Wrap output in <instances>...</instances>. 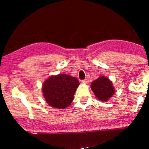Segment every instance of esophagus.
<instances>
[{
    "label": "esophagus",
    "instance_id": "obj_1",
    "mask_svg": "<svg viewBox=\"0 0 149 149\" xmlns=\"http://www.w3.org/2000/svg\"><path fill=\"white\" fill-rule=\"evenodd\" d=\"M81 83L82 84H86V83H87V79H83V80L81 81Z\"/></svg>",
    "mask_w": 149,
    "mask_h": 149
}]
</instances>
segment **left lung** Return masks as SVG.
<instances>
[{"label":"left lung","mask_w":149,"mask_h":149,"mask_svg":"<svg viewBox=\"0 0 149 149\" xmlns=\"http://www.w3.org/2000/svg\"><path fill=\"white\" fill-rule=\"evenodd\" d=\"M91 88L97 98L102 102L109 100L115 91L112 81L104 76H100L93 81L91 84Z\"/></svg>","instance_id":"8db88e82"}]
</instances>
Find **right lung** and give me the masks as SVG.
<instances>
[{
  "label": "right lung",
  "instance_id": "right-lung-1",
  "mask_svg": "<svg viewBox=\"0 0 149 149\" xmlns=\"http://www.w3.org/2000/svg\"><path fill=\"white\" fill-rule=\"evenodd\" d=\"M79 85V81L75 77L60 74L49 77L44 81L42 93L49 106L63 109L72 103Z\"/></svg>",
  "mask_w": 149,
  "mask_h": 149
}]
</instances>
